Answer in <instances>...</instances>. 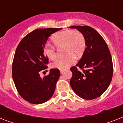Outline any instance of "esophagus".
Here are the masks:
<instances>
[{
  "mask_svg": "<svg viewBox=\"0 0 123 123\" xmlns=\"http://www.w3.org/2000/svg\"><path fill=\"white\" fill-rule=\"evenodd\" d=\"M63 72H64L63 70H60V73H61V74H62V73H63Z\"/></svg>",
  "mask_w": 123,
  "mask_h": 123,
  "instance_id": "34e87169",
  "label": "esophagus"
}]
</instances>
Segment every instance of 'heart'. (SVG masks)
Instances as JSON below:
<instances>
[{"instance_id":"1","label":"heart","mask_w":123,"mask_h":123,"mask_svg":"<svg viewBox=\"0 0 123 123\" xmlns=\"http://www.w3.org/2000/svg\"><path fill=\"white\" fill-rule=\"evenodd\" d=\"M52 41L57 48L64 47L66 57L59 59L52 64V68L64 70L75 62V57H80L86 49V39L83 34L77 31H65L57 32L52 37ZM44 55L50 60L56 58L54 46L46 44L43 48Z\"/></svg>"}]
</instances>
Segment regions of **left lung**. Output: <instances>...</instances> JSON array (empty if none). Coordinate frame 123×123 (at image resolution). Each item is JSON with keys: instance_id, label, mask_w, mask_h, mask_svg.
<instances>
[{"instance_id": "8db88e82", "label": "left lung", "mask_w": 123, "mask_h": 123, "mask_svg": "<svg viewBox=\"0 0 123 123\" xmlns=\"http://www.w3.org/2000/svg\"><path fill=\"white\" fill-rule=\"evenodd\" d=\"M85 37L86 48L76 66L86 69L80 72L70 68L73 76L70 85L73 91L85 99H93L109 87L113 75L112 60L107 43L101 36L89 26H71Z\"/></svg>"}]
</instances>
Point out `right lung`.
Returning <instances> with one entry per match:
<instances>
[{"mask_svg":"<svg viewBox=\"0 0 123 123\" xmlns=\"http://www.w3.org/2000/svg\"><path fill=\"white\" fill-rule=\"evenodd\" d=\"M61 29H36L25 36L17 46L12 62V79L19 94L29 103L41 104L54 94L59 70L50 69L49 75L43 79L39 72L47 68L48 59L43 48L48 37Z\"/></svg>","mask_w":123,"mask_h":123,"instance_id":"obj_1","label":"right lung"}]
</instances>
